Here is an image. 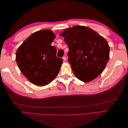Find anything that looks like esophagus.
Returning a JSON list of instances; mask_svg holds the SVG:
<instances>
[{
  "label": "esophagus",
  "mask_w": 128,
  "mask_h": 128,
  "mask_svg": "<svg viewBox=\"0 0 128 128\" xmlns=\"http://www.w3.org/2000/svg\"><path fill=\"white\" fill-rule=\"evenodd\" d=\"M62 59L64 60V61H66L67 60V58H66V56H63L62 57Z\"/></svg>",
  "instance_id": "obj_1"
}]
</instances>
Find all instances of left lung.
Here are the masks:
<instances>
[{"mask_svg": "<svg viewBox=\"0 0 128 128\" xmlns=\"http://www.w3.org/2000/svg\"><path fill=\"white\" fill-rule=\"evenodd\" d=\"M69 48L68 61L75 76L88 82L101 74L110 58V46L91 28L76 26L60 34Z\"/></svg>", "mask_w": 128, "mask_h": 128, "instance_id": "8db88e82", "label": "left lung"}]
</instances>
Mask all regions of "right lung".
Wrapping results in <instances>:
<instances>
[{
  "mask_svg": "<svg viewBox=\"0 0 128 128\" xmlns=\"http://www.w3.org/2000/svg\"><path fill=\"white\" fill-rule=\"evenodd\" d=\"M55 37L51 30L38 31L30 36L18 49L17 64L31 83L45 86L59 73L63 61L56 56V49L51 45Z\"/></svg>",
  "mask_w": 128,
  "mask_h": 128,
  "instance_id": "obj_1",
  "label": "right lung"
}]
</instances>
